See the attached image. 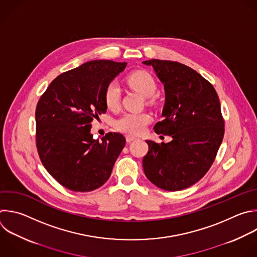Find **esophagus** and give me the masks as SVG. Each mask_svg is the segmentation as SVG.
Returning <instances> with one entry per match:
<instances>
[{
  "label": "esophagus",
  "mask_w": 257,
  "mask_h": 257,
  "mask_svg": "<svg viewBox=\"0 0 257 257\" xmlns=\"http://www.w3.org/2000/svg\"><path fill=\"white\" fill-rule=\"evenodd\" d=\"M134 140H136V137H133V136H130V135H127V136H126V141H127L128 143H130V142H132V141H134Z\"/></svg>",
  "instance_id": "obj_1"
}]
</instances>
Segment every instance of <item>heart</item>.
Returning a JSON list of instances; mask_svg holds the SVG:
<instances>
[{
  "mask_svg": "<svg viewBox=\"0 0 257 257\" xmlns=\"http://www.w3.org/2000/svg\"><path fill=\"white\" fill-rule=\"evenodd\" d=\"M129 87L145 98L152 97L156 91V82L153 76L143 70H137L130 73L127 77ZM121 87L117 80L110 81L105 89L104 100L107 108L111 111H117L120 107ZM151 116L145 112L125 113L116 122V128L125 134L138 136L144 132L146 126L150 123Z\"/></svg>",
  "mask_w": 257,
  "mask_h": 257,
  "instance_id": "b5f03b06",
  "label": "heart"
}]
</instances>
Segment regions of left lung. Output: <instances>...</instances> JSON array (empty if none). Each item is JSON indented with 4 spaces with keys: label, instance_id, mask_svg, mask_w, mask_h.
Masks as SVG:
<instances>
[{
    "label": "left lung",
    "instance_id": "8db88e82",
    "mask_svg": "<svg viewBox=\"0 0 257 257\" xmlns=\"http://www.w3.org/2000/svg\"><path fill=\"white\" fill-rule=\"evenodd\" d=\"M143 63L153 67L165 92L163 120L153 129L173 138L161 144L146 140L144 174L162 190H185L207 174L222 143L225 129L220 101L213 85L183 63L159 59Z\"/></svg>",
    "mask_w": 257,
    "mask_h": 257
}]
</instances>
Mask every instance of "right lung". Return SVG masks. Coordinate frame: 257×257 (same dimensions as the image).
Wrapping results in <instances>:
<instances>
[{
	"label": "right lung",
	"mask_w": 257,
	"mask_h": 257,
	"mask_svg": "<svg viewBox=\"0 0 257 257\" xmlns=\"http://www.w3.org/2000/svg\"><path fill=\"white\" fill-rule=\"evenodd\" d=\"M126 62L92 60L55 77L38 101L36 146L47 172L64 188L91 192L110 178L125 146L120 133L94 139L92 122L106 113L107 84Z\"/></svg>",
	"instance_id": "obj_1"
}]
</instances>
